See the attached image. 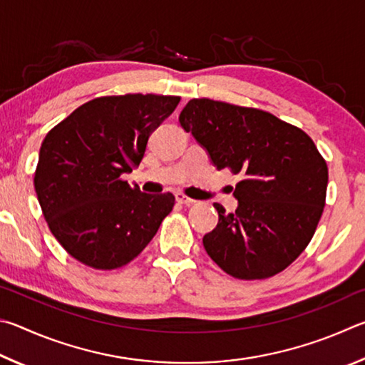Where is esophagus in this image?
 Masks as SVG:
<instances>
[{"instance_id": "esophagus-1", "label": "esophagus", "mask_w": 365, "mask_h": 365, "mask_svg": "<svg viewBox=\"0 0 365 365\" xmlns=\"http://www.w3.org/2000/svg\"><path fill=\"white\" fill-rule=\"evenodd\" d=\"M176 200H178L179 203H182V205H192V203H195L194 199H190V197L184 195L182 192H178V194H176Z\"/></svg>"}]
</instances>
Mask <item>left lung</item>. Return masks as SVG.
Wrapping results in <instances>:
<instances>
[{
	"label": "left lung",
	"mask_w": 365,
	"mask_h": 365,
	"mask_svg": "<svg viewBox=\"0 0 365 365\" xmlns=\"http://www.w3.org/2000/svg\"><path fill=\"white\" fill-rule=\"evenodd\" d=\"M179 123L218 170L244 176L235 213L215 203L220 221L203 247L229 276L267 279L290 266L312 239L327 194L329 168L303 130L259 108L192 99Z\"/></svg>",
	"instance_id": "obj_1"
}]
</instances>
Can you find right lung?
<instances>
[{"label": "right lung", "instance_id": "add662e5", "mask_svg": "<svg viewBox=\"0 0 365 365\" xmlns=\"http://www.w3.org/2000/svg\"><path fill=\"white\" fill-rule=\"evenodd\" d=\"M178 96L96 98L43 139L35 190L66 252L94 269L130 263L157 234L175 195L144 194L121 179L144 157L147 140L179 104Z\"/></svg>", "mask_w": 365, "mask_h": 365}]
</instances>
